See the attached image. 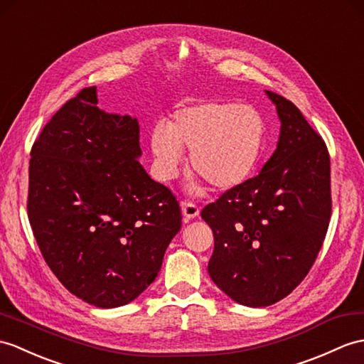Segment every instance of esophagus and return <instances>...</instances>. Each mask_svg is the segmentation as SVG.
Listing matches in <instances>:
<instances>
[{"mask_svg": "<svg viewBox=\"0 0 364 364\" xmlns=\"http://www.w3.org/2000/svg\"><path fill=\"white\" fill-rule=\"evenodd\" d=\"M181 213L186 220H192V218H196L200 214V209L191 201H181Z\"/></svg>", "mask_w": 364, "mask_h": 364, "instance_id": "34e87169", "label": "esophagus"}]
</instances>
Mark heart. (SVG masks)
<instances>
[{"label":"heart","instance_id":"obj_1","mask_svg":"<svg viewBox=\"0 0 364 364\" xmlns=\"http://www.w3.org/2000/svg\"><path fill=\"white\" fill-rule=\"evenodd\" d=\"M267 124L259 109L232 100H203L184 105L167 125L150 132V151L161 180H172L191 151V166L218 191L239 188L259 166ZM191 192H201L192 184Z\"/></svg>","mask_w":364,"mask_h":364}]
</instances>
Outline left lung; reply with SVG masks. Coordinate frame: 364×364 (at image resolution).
<instances>
[{
    "label": "left lung",
    "instance_id": "8db88e82",
    "mask_svg": "<svg viewBox=\"0 0 364 364\" xmlns=\"http://www.w3.org/2000/svg\"><path fill=\"white\" fill-rule=\"evenodd\" d=\"M281 132L255 178L201 210L214 232L208 273L232 301L267 307L302 282L331 220V159L324 141L290 100L265 91Z\"/></svg>",
    "mask_w": 364,
    "mask_h": 364
}]
</instances>
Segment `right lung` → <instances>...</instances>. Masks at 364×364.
I'll return each mask as SVG.
<instances>
[{
    "instance_id": "add662e5",
    "label": "right lung",
    "mask_w": 364,
    "mask_h": 364,
    "mask_svg": "<svg viewBox=\"0 0 364 364\" xmlns=\"http://www.w3.org/2000/svg\"><path fill=\"white\" fill-rule=\"evenodd\" d=\"M141 155L138 119L100 109L96 87L68 100L31 150L28 214L41 255L100 309L136 299L181 228L178 201Z\"/></svg>"
}]
</instances>
